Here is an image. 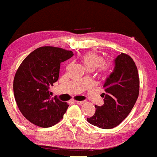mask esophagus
<instances>
[{
    "label": "esophagus",
    "instance_id": "esophagus-1",
    "mask_svg": "<svg viewBox=\"0 0 157 157\" xmlns=\"http://www.w3.org/2000/svg\"><path fill=\"white\" fill-rule=\"evenodd\" d=\"M84 101H75V103L76 104H78V105H82V104H84Z\"/></svg>",
    "mask_w": 157,
    "mask_h": 157
}]
</instances>
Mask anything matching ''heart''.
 <instances>
[{
  "instance_id": "heart-1",
  "label": "heart",
  "mask_w": 157,
  "mask_h": 157,
  "mask_svg": "<svg viewBox=\"0 0 157 157\" xmlns=\"http://www.w3.org/2000/svg\"><path fill=\"white\" fill-rule=\"evenodd\" d=\"M82 59L86 69L87 70H94L96 68L98 67V72L101 75H107L112 69L111 62L107 61L102 63L103 58L95 52H90L84 54Z\"/></svg>"
}]
</instances>
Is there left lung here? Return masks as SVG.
I'll return each mask as SVG.
<instances>
[{
  "mask_svg": "<svg viewBox=\"0 0 157 157\" xmlns=\"http://www.w3.org/2000/svg\"><path fill=\"white\" fill-rule=\"evenodd\" d=\"M104 105H95L96 113L87 121L102 129L119 125L134 106L140 93V77L135 62L121 52L115 59V67L103 85Z\"/></svg>",
  "mask_w": 157,
  "mask_h": 157,
  "instance_id": "1",
  "label": "left lung"
}]
</instances>
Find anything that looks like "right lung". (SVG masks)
Returning a JSON list of instances; mask_svg holds the SVG:
<instances>
[{
    "label": "right lung",
    "mask_w": 157,
    "mask_h": 157,
    "mask_svg": "<svg viewBox=\"0 0 157 157\" xmlns=\"http://www.w3.org/2000/svg\"><path fill=\"white\" fill-rule=\"evenodd\" d=\"M73 55L60 47H41L19 66L13 81L14 96L23 116L33 124L48 128L64 117L69 105L51 98L50 88L59 79L61 63Z\"/></svg>",
    "instance_id": "1"
}]
</instances>
